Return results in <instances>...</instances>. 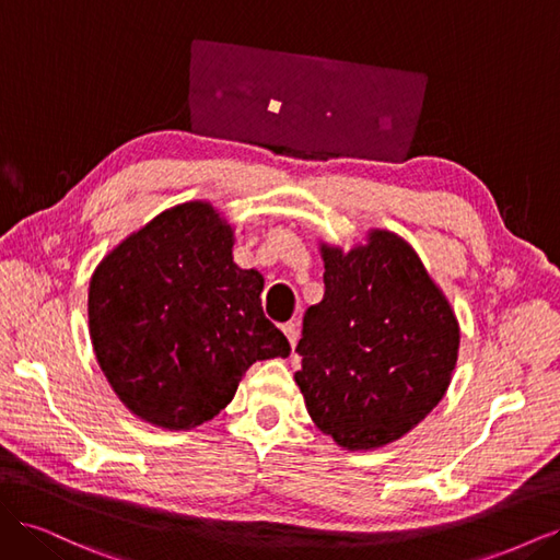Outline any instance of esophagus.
<instances>
[{
    "instance_id": "34e87169",
    "label": "esophagus",
    "mask_w": 560,
    "mask_h": 560,
    "mask_svg": "<svg viewBox=\"0 0 560 560\" xmlns=\"http://www.w3.org/2000/svg\"><path fill=\"white\" fill-rule=\"evenodd\" d=\"M282 331L287 336V341L294 348L299 341V322H287V325H282Z\"/></svg>"
}]
</instances>
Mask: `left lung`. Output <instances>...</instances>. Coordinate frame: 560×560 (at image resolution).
Masks as SVG:
<instances>
[{
	"mask_svg": "<svg viewBox=\"0 0 560 560\" xmlns=\"http://www.w3.org/2000/svg\"><path fill=\"white\" fill-rule=\"evenodd\" d=\"M325 296L303 315L294 374L315 425L348 451L411 432L446 395L460 348L448 299L416 249L374 229L350 252L322 243Z\"/></svg>",
	"mask_w": 560,
	"mask_h": 560,
	"instance_id": "obj_1",
	"label": "left lung"
}]
</instances>
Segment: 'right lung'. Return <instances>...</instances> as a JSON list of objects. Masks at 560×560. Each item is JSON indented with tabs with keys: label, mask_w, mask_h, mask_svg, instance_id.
I'll return each instance as SVG.
<instances>
[{
	"label": "right lung",
	"mask_w": 560,
	"mask_h": 560,
	"mask_svg": "<svg viewBox=\"0 0 560 560\" xmlns=\"http://www.w3.org/2000/svg\"><path fill=\"white\" fill-rule=\"evenodd\" d=\"M261 290L210 202H182L130 233L89 287L91 341L116 397L163 430L214 418L254 362L290 354Z\"/></svg>",
	"instance_id": "add662e5"
}]
</instances>
